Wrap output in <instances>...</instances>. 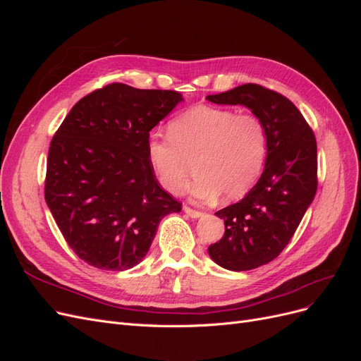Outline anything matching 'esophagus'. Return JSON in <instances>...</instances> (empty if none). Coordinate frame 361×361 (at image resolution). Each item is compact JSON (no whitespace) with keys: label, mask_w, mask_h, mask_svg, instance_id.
<instances>
[{"label":"esophagus","mask_w":361,"mask_h":361,"mask_svg":"<svg viewBox=\"0 0 361 361\" xmlns=\"http://www.w3.org/2000/svg\"><path fill=\"white\" fill-rule=\"evenodd\" d=\"M183 212L187 214L188 216H191V218H200V216H203V212H200V211H195V209H191L190 206H183Z\"/></svg>","instance_id":"obj_1"}]
</instances>
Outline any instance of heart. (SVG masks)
<instances>
[{
    "instance_id": "b5f03b06",
    "label": "heart",
    "mask_w": 361,
    "mask_h": 361,
    "mask_svg": "<svg viewBox=\"0 0 361 361\" xmlns=\"http://www.w3.org/2000/svg\"><path fill=\"white\" fill-rule=\"evenodd\" d=\"M169 137L150 134L147 159L158 182L171 194L187 188L194 160L191 199L214 202L243 197L257 182L268 157V129L255 114L199 105L171 120Z\"/></svg>"
}]
</instances>
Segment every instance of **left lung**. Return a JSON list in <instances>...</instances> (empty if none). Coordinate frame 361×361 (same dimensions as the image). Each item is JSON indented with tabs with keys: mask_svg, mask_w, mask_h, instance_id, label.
I'll return each mask as SVG.
<instances>
[{
	"mask_svg": "<svg viewBox=\"0 0 361 361\" xmlns=\"http://www.w3.org/2000/svg\"><path fill=\"white\" fill-rule=\"evenodd\" d=\"M216 105H243L264 120L268 157L245 197L218 211L226 232L207 253L228 271H248L276 259L288 245L318 188L316 140L288 97L257 84L206 96Z\"/></svg>",
	"mask_w": 361,
	"mask_h": 361,
	"instance_id": "8db88e82",
	"label": "left lung"
}]
</instances>
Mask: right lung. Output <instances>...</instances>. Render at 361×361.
<instances>
[{
    "instance_id": "obj_1",
    "label": "right lung",
    "mask_w": 361,
    "mask_h": 361,
    "mask_svg": "<svg viewBox=\"0 0 361 361\" xmlns=\"http://www.w3.org/2000/svg\"><path fill=\"white\" fill-rule=\"evenodd\" d=\"M183 97L114 82L76 102L54 135L45 200L69 247L87 264L125 271L147 255L159 221L182 204L164 191L147 138Z\"/></svg>"
}]
</instances>
